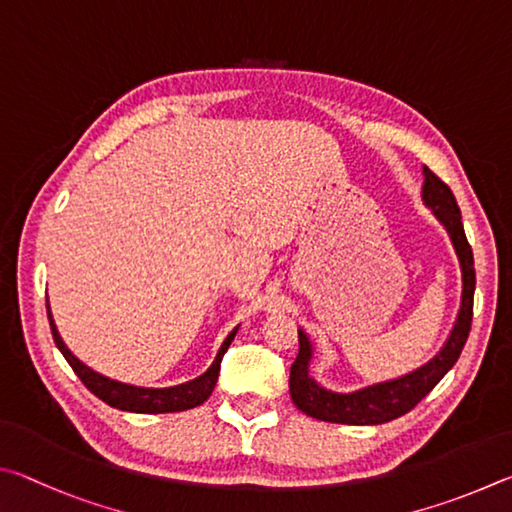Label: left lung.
<instances>
[{
  "mask_svg": "<svg viewBox=\"0 0 512 512\" xmlns=\"http://www.w3.org/2000/svg\"><path fill=\"white\" fill-rule=\"evenodd\" d=\"M423 177L425 182L420 197H423V204L427 209L434 213V218L443 224L461 267V306L459 312H456L450 335H447L441 351L423 366H418L416 371L405 373L393 380L369 384V387H362L357 391L339 393L326 389L324 384H319L310 375L315 342L308 337L306 330L299 328V355L290 371V396L303 414L339 425L389 423V420L405 416L407 411L414 409L445 378V373L452 369L456 360H459L472 324L474 283H477V279H474V258L463 231L461 211L456 206L450 186L443 184L427 166L423 168Z\"/></svg>",
  "mask_w": 512,
  "mask_h": 512,
  "instance_id": "8db88e82",
  "label": "left lung"
}]
</instances>
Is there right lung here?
<instances>
[{
	"label": "right lung",
	"mask_w": 512,
	"mask_h": 512,
	"mask_svg": "<svg viewBox=\"0 0 512 512\" xmlns=\"http://www.w3.org/2000/svg\"><path fill=\"white\" fill-rule=\"evenodd\" d=\"M47 315H49L53 342H56L58 351L65 355V360L69 362L71 369H74L80 382H83L98 400L107 402V405L114 409L132 411V414H173V411H186V409L200 407L204 400H209L215 382H218L222 355L227 353V348L231 346L233 337H236L238 328H240V326H236L231 330L227 339L222 342L218 355H215V360L202 375H197L195 380L175 384V387L155 389V387H134V384L112 380V378H107V375H101L98 371L89 369V366L85 362H80L78 357L69 351L67 344L62 342V337L56 328V321H53L49 303H47Z\"/></svg>",
	"instance_id": "1"
}]
</instances>
